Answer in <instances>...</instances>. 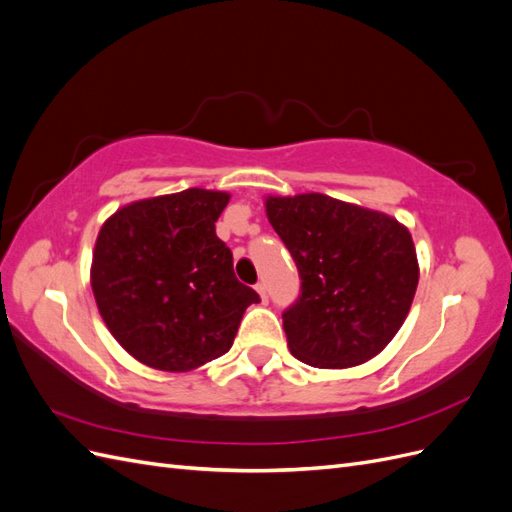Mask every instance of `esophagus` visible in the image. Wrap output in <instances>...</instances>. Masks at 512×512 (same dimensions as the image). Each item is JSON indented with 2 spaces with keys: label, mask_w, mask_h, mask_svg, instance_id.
<instances>
[{
  "label": "esophagus",
  "mask_w": 512,
  "mask_h": 512,
  "mask_svg": "<svg viewBox=\"0 0 512 512\" xmlns=\"http://www.w3.org/2000/svg\"><path fill=\"white\" fill-rule=\"evenodd\" d=\"M256 290H258V294H260L262 303H267V301H269V297H267V286L262 284V282H258V284H256Z\"/></svg>",
  "instance_id": "esophagus-1"
}]
</instances>
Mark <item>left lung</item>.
<instances>
[{
  "mask_svg": "<svg viewBox=\"0 0 512 512\" xmlns=\"http://www.w3.org/2000/svg\"><path fill=\"white\" fill-rule=\"evenodd\" d=\"M267 218L299 269L286 312L290 352L320 369L374 359L404 324L418 260L404 224L324 194L269 196Z\"/></svg>",
  "mask_w": 512,
  "mask_h": 512,
  "instance_id": "1",
  "label": "left lung"
}]
</instances>
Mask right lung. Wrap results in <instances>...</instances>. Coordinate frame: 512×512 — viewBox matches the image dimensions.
<instances>
[{
  "instance_id": "add662e5",
  "label": "right lung",
  "mask_w": 512,
  "mask_h": 512,
  "mask_svg": "<svg viewBox=\"0 0 512 512\" xmlns=\"http://www.w3.org/2000/svg\"><path fill=\"white\" fill-rule=\"evenodd\" d=\"M230 194L190 188L115 211L96 239L91 290L108 331L136 361L190 371L226 354L258 292L215 235Z\"/></svg>"
}]
</instances>
